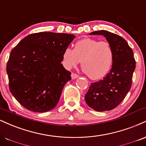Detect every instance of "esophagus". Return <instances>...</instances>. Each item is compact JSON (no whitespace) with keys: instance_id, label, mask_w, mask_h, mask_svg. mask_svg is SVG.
I'll use <instances>...</instances> for the list:
<instances>
[{"instance_id":"34e87169","label":"esophagus","mask_w":146,"mask_h":146,"mask_svg":"<svg viewBox=\"0 0 146 146\" xmlns=\"http://www.w3.org/2000/svg\"><path fill=\"white\" fill-rule=\"evenodd\" d=\"M78 77H79V75L78 74H76V73H71V78L73 79V80L78 78Z\"/></svg>"}]
</instances>
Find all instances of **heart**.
<instances>
[{
  "mask_svg": "<svg viewBox=\"0 0 146 146\" xmlns=\"http://www.w3.org/2000/svg\"><path fill=\"white\" fill-rule=\"evenodd\" d=\"M63 64L66 68L75 67L82 62V69L89 78H104L112 67L114 51L108 41L85 38L75 44L74 49L66 47L62 52Z\"/></svg>",
  "mask_w": 146,
  "mask_h": 146,
  "instance_id": "heart-1",
  "label": "heart"
}]
</instances>
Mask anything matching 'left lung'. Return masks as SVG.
Instances as JSON below:
<instances>
[{"instance_id": "obj_1", "label": "left lung", "mask_w": 146, "mask_h": 146, "mask_svg": "<svg viewBox=\"0 0 146 146\" xmlns=\"http://www.w3.org/2000/svg\"><path fill=\"white\" fill-rule=\"evenodd\" d=\"M90 35H103L114 51V60L109 73L103 80L91 83L85 101L97 111H110L123 101L132 85L135 60L133 52L125 39L107 31H98Z\"/></svg>"}]
</instances>
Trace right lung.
Here are the masks:
<instances>
[{"mask_svg":"<svg viewBox=\"0 0 146 146\" xmlns=\"http://www.w3.org/2000/svg\"><path fill=\"white\" fill-rule=\"evenodd\" d=\"M75 38L66 33L41 32L26 36L11 50L7 64L10 92L23 107L46 112L58 103L71 72L61 62Z\"/></svg>","mask_w":146,"mask_h":146,"instance_id":"right-lung-1","label":"right lung"}]
</instances>
